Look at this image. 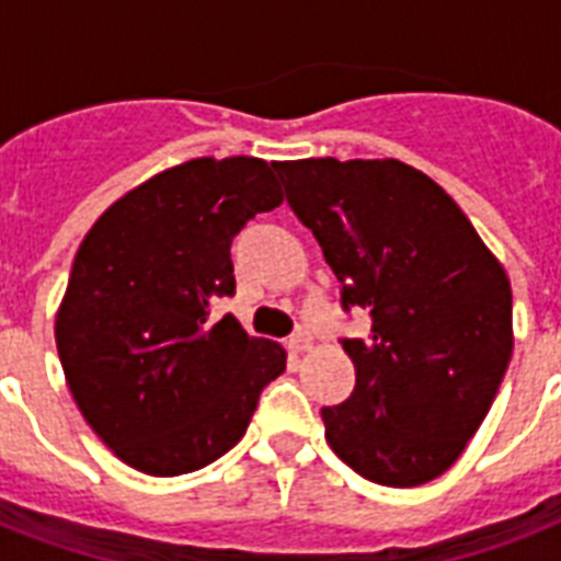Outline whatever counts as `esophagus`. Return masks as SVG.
Wrapping results in <instances>:
<instances>
[{"label": "esophagus", "mask_w": 561, "mask_h": 561, "mask_svg": "<svg viewBox=\"0 0 561 561\" xmlns=\"http://www.w3.org/2000/svg\"><path fill=\"white\" fill-rule=\"evenodd\" d=\"M288 350L294 352V355H302V352H308V350H311V334L299 329V332L288 341Z\"/></svg>", "instance_id": "obj_1"}]
</instances>
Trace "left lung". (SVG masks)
Listing matches in <instances>:
<instances>
[{"mask_svg": "<svg viewBox=\"0 0 561 561\" xmlns=\"http://www.w3.org/2000/svg\"><path fill=\"white\" fill-rule=\"evenodd\" d=\"M373 329L343 341L355 392L323 408L325 443L360 478L422 486L486 419L513 355L504 264L443 186L399 160L273 162Z\"/></svg>", "mask_w": 561, "mask_h": 561, "instance_id": "8db88e82", "label": "left lung"}]
</instances>
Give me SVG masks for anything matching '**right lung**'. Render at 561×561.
<instances>
[{
	"instance_id": "1",
	"label": "right lung",
	"mask_w": 561,
	"mask_h": 561,
	"mask_svg": "<svg viewBox=\"0 0 561 561\" xmlns=\"http://www.w3.org/2000/svg\"><path fill=\"white\" fill-rule=\"evenodd\" d=\"M282 203L271 162L197 157L122 194L75 253L55 317L57 355L87 425L130 469L174 478L244 436L259 392L285 373L279 343L236 317L229 244Z\"/></svg>"
}]
</instances>
